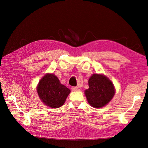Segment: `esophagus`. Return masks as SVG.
<instances>
[{"label":"esophagus","instance_id":"obj_1","mask_svg":"<svg viewBox=\"0 0 148 148\" xmlns=\"http://www.w3.org/2000/svg\"><path fill=\"white\" fill-rule=\"evenodd\" d=\"M71 90L73 91H79V89L78 87L73 86L72 88H71Z\"/></svg>","mask_w":148,"mask_h":148}]
</instances>
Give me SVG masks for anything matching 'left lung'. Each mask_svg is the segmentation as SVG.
<instances>
[{
  "instance_id": "left-lung-1",
  "label": "left lung",
  "mask_w": 148,
  "mask_h": 148,
  "mask_svg": "<svg viewBox=\"0 0 148 148\" xmlns=\"http://www.w3.org/2000/svg\"><path fill=\"white\" fill-rule=\"evenodd\" d=\"M89 88L85 91L87 100L92 107L100 108L110 101L115 94L114 85L104 75L93 74L88 81Z\"/></svg>"
}]
</instances>
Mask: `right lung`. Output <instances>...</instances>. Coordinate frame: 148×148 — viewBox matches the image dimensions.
<instances>
[{
  "label": "right lung",
  "instance_id": "add662e5",
  "mask_svg": "<svg viewBox=\"0 0 148 148\" xmlns=\"http://www.w3.org/2000/svg\"><path fill=\"white\" fill-rule=\"evenodd\" d=\"M41 101L52 108H58L64 104L70 90L62 84L53 74H47L41 79L37 88Z\"/></svg>",
  "mask_w": 148,
  "mask_h": 148
}]
</instances>
